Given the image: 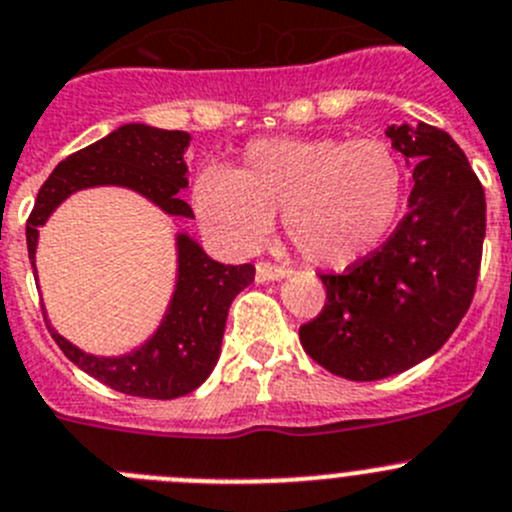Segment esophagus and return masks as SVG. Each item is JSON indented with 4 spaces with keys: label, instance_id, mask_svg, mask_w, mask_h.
<instances>
[{
    "label": "esophagus",
    "instance_id": "esophagus-1",
    "mask_svg": "<svg viewBox=\"0 0 512 512\" xmlns=\"http://www.w3.org/2000/svg\"><path fill=\"white\" fill-rule=\"evenodd\" d=\"M290 270L278 265H270V262H257L255 265V278L257 283H272V280H283L288 278Z\"/></svg>",
    "mask_w": 512,
    "mask_h": 512
}]
</instances>
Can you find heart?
<instances>
[{
    "label": "heart",
    "mask_w": 512,
    "mask_h": 512,
    "mask_svg": "<svg viewBox=\"0 0 512 512\" xmlns=\"http://www.w3.org/2000/svg\"><path fill=\"white\" fill-rule=\"evenodd\" d=\"M404 186V166L381 138L275 136L252 141L237 171H204L194 207L212 237L240 252L257 250L283 212L303 260L343 270L384 245Z\"/></svg>",
    "instance_id": "obj_1"
}]
</instances>
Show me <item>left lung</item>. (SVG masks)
I'll return each mask as SVG.
<instances>
[{"label": "left lung", "mask_w": 512, "mask_h": 512, "mask_svg": "<svg viewBox=\"0 0 512 512\" xmlns=\"http://www.w3.org/2000/svg\"><path fill=\"white\" fill-rule=\"evenodd\" d=\"M412 169L409 212L346 275H323L326 305L300 326L305 353L331 374L379 381L447 343L475 295L485 191L450 133L429 123L386 131Z\"/></svg>", "instance_id": "1"}]
</instances>
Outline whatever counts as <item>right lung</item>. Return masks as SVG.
Here are the masks:
<instances>
[{
  "label": "right lung",
  "instance_id": "obj_1",
  "mask_svg": "<svg viewBox=\"0 0 512 512\" xmlns=\"http://www.w3.org/2000/svg\"><path fill=\"white\" fill-rule=\"evenodd\" d=\"M189 141L186 131L126 123L60 161L42 184L27 219V252L35 275L40 227H45L50 214L75 191L121 186L136 191L169 217H194L179 194L189 186V166L184 161ZM252 280V265H222L212 260L194 237L176 232L174 293L161 323L141 346L121 356H95L60 336L50 326L47 310L45 321L62 353L100 384L128 396L176 399L209 379L222 353L229 305Z\"/></svg>",
  "mask_w": 512,
  "mask_h": 512
}]
</instances>
